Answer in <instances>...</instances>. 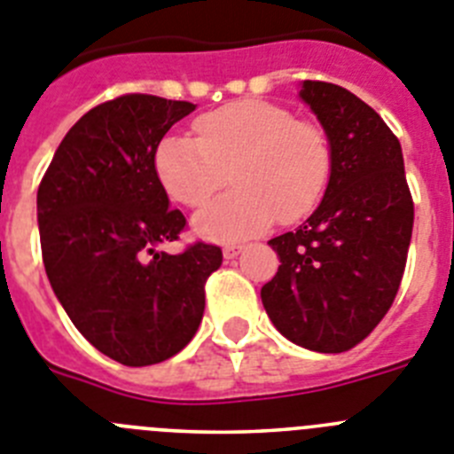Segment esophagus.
<instances>
[{"label": "esophagus", "instance_id": "esophagus-1", "mask_svg": "<svg viewBox=\"0 0 454 454\" xmlns=\"http://www.w3.org/2000/svg\"><path fill=\"white\" fill-rule=\"evenodd\" d=\"M242 251H244V244H226V247H223V258L226 260L238 258Z\"/></svg>", "mask_w": 454, "mask_h": 454}]
</instances>
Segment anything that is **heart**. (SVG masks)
Here are the masks:
<instances>
[{"mask_svg": "<svg viewBox=\"0 0 454 454\" xmlns=\"http://www.w3.org/2000/svg\"><path fill=\"white\" fill-rule=\"evenodd\" d=\"M199 139L168 134L155 151V173L173 200L199 207L223 187H235L194 216V231L215 242L265 232L281 215L297 222L313 210L331 171L325 132L293 112L244 100L196 121Z\"/></svg>", "mask_w": 454, "mask_h": 454, "instance_id": "obj_1", "label": "heart"}]
</instances>
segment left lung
<instances>
[{
  "mask_svg": "<svg viewBox=\"0 0 454 454\" xmlns=\"http://www.w3.org/2000/svg\"><path fill=\"white\" fill-rule=\"evenodd\" d=\"M331 151L325 196L294 232L270 239L278 271L260 299L290 342L338 354L364 340L400 287L413 200L395 134L352 90L301 82Z\"/></svg>",
  "mask_w": 454,
  "mask_h": 454,
  "instance_id": "8db88e82",
  "label": "left lung"
}]
</instances>
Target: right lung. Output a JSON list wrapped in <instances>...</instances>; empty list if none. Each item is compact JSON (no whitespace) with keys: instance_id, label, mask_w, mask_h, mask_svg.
<instances>
[{"instance_id":"obj_1","label":"right lung","mask_w":454,"mask_h":454,"mask_svg":"<svg viewBox=\"0 0 454 454\" xmlns=\"http://www.w3.org/2000/svg\"><path fill=\"white\" fill-rule=\"evenodd\" d=\"M196 105L121 96L98 105L59 144L38 187L43 262L54 294L90 345L141 368L176 356L194 338L205 281L222 249L194 244L178 255L180 210L155 173V151Z\"/></svg>"}]
</instances>
